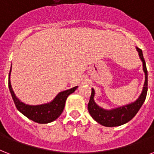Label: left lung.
Listing matches in <instances>:
<instances>
[{
    "mask_svg": "<svg viewBox=\"0 0 154 154\" xmlns=\"http://www.w3.org/2000/svg\"><path fill=\"white\" fill-rule=\"evenodd\" d=\"M137 50L139 53V56L143 63V70L145 72V80L144 87L140 95L134 103H130L128 105L123 106L111 110H105L102 108L95 103L94 98V90L92 89L91 96L90 101L88 103V111L90 112V116L96 122L106 127H116L120 126L130 121L134 117L140 108L141 107L143 103L145 102L148 90V71L146 68L145 59L143 56L141 49L137 48Z\"/></svg>",
    "mask_w": 154,
    "mask_h": 154,
    "instance_id": "8db88e82",
    "label": "left lung"
}]
</instances>
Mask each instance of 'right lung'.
Listing matches in <instances>:
<instances>
[{"instance_id":"add662e5","label":"right lung","mask_w":154,"mask_h":154,"mask_svg":"<svg viewBox=\"0 0 154 154\" xmlns=\"http://www.w3.org/2000/svg\"><path fill=\"white\" fill-rule=\"evenodd\" d=\"M10 72H11V69L9 74V89L16 107L21 113L23 114L26 117H27L28 119L38 124H48L56 120L64 111V105L68 96L74 92L77 88V86H75L69 90L59 93L51 103L36 106L27 105L21 102L15 96L9 79Z\"/></svg>"}]
</instances>
